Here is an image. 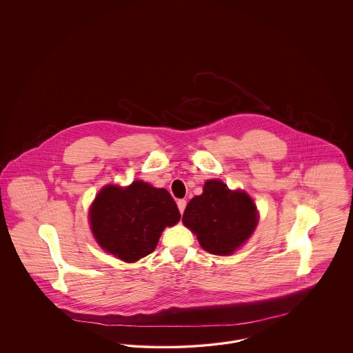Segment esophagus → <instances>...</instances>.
Instances as JSON below:
<instances>
[{"mask_svg":"<svg viewBox=\"0 0 353 353\" xmlns=\"http://www.w3.org/2000/svg\"><path fill=\"white\" fill-rule=\"evenodd\" d=\"M177 206H179L180 213L183 214V213H184L185 208H186V201H185V200H179V201H177Z\"/></svg>","mask_w":353,"mask_h":353,"instance_id":"obj_1","label":"esophagus"}]
</instances>
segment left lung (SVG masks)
Listing matches in <instances>:
<instances>
[{
  "instance_id": "1",
  "label": "left lung",
  "mask_w": 353,
  "mask_h": 353,
  "mask_svg": "<svg viewBox=\"0 0 353 353\" xmlns=\"http://www.w3.org/2000/svg\"><path fill=\"white\" fill-rule=\"evenodd\" d=\"M183 222L197 235L203 250L230 255L250 238L258 213L245 192H232L222 181L209 180L201 196L188 203Z\"/></svg>"
}]
</instances>
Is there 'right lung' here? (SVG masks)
Wrapping results in <instances>:
<instances>
[{
  "label": "right lung",
  "instance_id": "1",
  "mask_svg": "<svg viewBox=\"0 0 353 353\" xmlns=\"http://www.w3.org/2000/svg\"><path fill=\"white\" fill-rule=\"evenodd\" d=\"M180 217L167 189L143 181L127 188H103L90 210L91 229L101 249L124 262L151 254L163 230L176 225Z\"/></svg>",
  "mask_w": 353,
  "mask_h": 353
}]
</instances>
